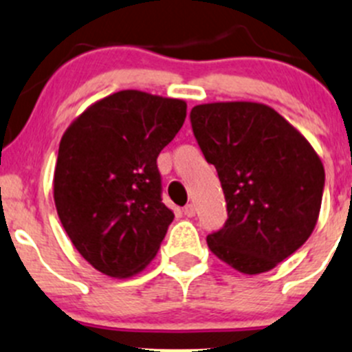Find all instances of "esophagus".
<instances>
[{"label": "esophagus", "mask_w": 352, "mask_h": 352, "mask_svg": "<svg viewBox=\"0 0 352 352\" xmlns=\"http://www.w3.org/2000/svg\"><path fill=\"white\" fill-rule=\"evenodd\" d=\"M182 211H184V214L187 216V218H192V216L196 214V206H194V204H187L186 208L182 209Z\"/></svg>", "instance_id": "34e87169"}]
</instances>
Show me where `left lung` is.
Segmentation results:
<instances>
[{"instance_id": "1", "label": "left lung", "mask_w": 352, "mask_h": 352, "mask_svg": "<svg viewBox=\"0 0 352 352\" xmlns=\"http://www.w3.org/2000/svg\"><path fill=\"white\" fill-rule=\"evenodd\" d=\"M199 148L218 172L228 219L208 235L219 261L243 274L274 269L317 225L325 170L307 138L257 102H212L190 110Z\"/></svg>"}]
</instances>
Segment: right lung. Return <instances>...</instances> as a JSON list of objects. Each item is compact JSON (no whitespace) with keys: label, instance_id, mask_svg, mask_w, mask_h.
<instances>
[{"label":"right lung","instance_id":"1","mask_svg":"<svg viewBox=\"0 0 352 352\" xmlns=\"http://www.w3.org/2000/svg\"><path fill=\"white\" fill-rule=\"evenodd\" d=\"M186 116L180 98L122 90L90 105L63 134L56 209L81 257L102 274L131 278L155 258L173 221L156 158Z\"/></svg>","mask_w":352,"mask_h":352}]
</instances>
